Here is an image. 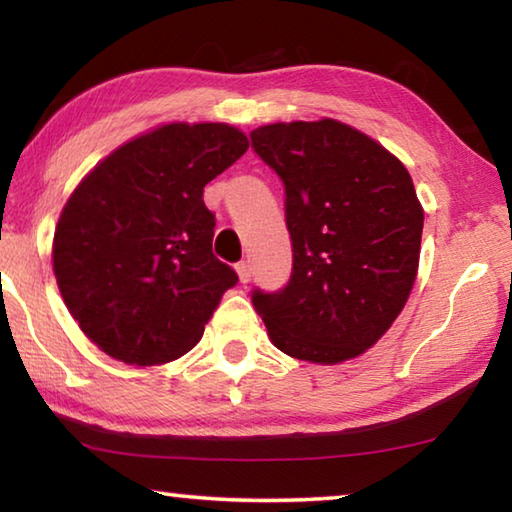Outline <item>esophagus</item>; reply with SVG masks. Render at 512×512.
Masks as SVG:
<instances>
[{"mask_svg":"<svg viewBox=\"0 0 512 512\" xmlns=\"http://www.w3.org/2000/svg\"><path fill=\"white\" fill-rule=\"evenodd\" d=\"M237 273H239V280L248 284L250 277H253V268H250V262H239L237 264Z\"/></svg>","mask_w":512,"mask_h":512,"instance_id":"34e87169","label":"esophagus"}]
</instances>
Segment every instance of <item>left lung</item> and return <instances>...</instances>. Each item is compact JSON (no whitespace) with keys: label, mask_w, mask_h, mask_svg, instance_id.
Wrapping results in <instances>:
<instances>
[{"label":"left lung","mask_w":512,"mask_h":512,"mask_svg":"<svg viewBox=\"0 0 512 512\" xmlns=\"http://www.w3.org/2000/svg\"><path fill=\"white\" fill-rule=\"evenodd\" d=\"M255 153L284 185L291 277L253 291L277 350L339 363L375 345L418 273L424 214L404 164L334 119L255 128Z\"/></svg>","instance_id":"obj_1"}]
</instances>
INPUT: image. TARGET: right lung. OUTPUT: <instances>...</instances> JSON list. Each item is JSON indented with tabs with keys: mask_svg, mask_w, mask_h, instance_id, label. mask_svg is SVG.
<instances>
[{
	"mask_svg": "<svg viewBox=\"0 0 512 512\" xmlns=\"http://www.w3.org/2000/svg\"><path fill=\"white\" fill-rule=\"evenodd\" d=\"M246 151L228 124H169L119 146L69 196L54 235L56 282L110 357L155 366L201 341L239 282L212 253L203 187Z\"/></svg>",
	"mask_w": 512,
	"mask_h": 512,
	"instance_id": "add662e5",
	"label": "right lung"
}]
</instances>
